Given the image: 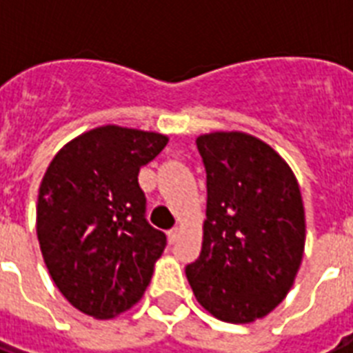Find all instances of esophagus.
<instances>
[{
  "label": "esophagus",
  "mask_w": 353,
  "mask_h": 353,
  "mask_svg": "<svg viewBox=\"0 0 353 353\" xmlns=\"http://www.w3.org/2000/svg\"><path fill=\"white\" fill-rule=\"evenodd\" d=\"M179 229H177V227H174V229H170V231H168V241H170V243H176L177 241V238H179Z\"/></svg>",
  "instance_id": "obj_1"
}]
</instances>
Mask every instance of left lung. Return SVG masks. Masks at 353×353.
<instances>
[{"instance_id": "obj_1", "label": "left lung", "mask_w": 353, "mask_h": 353, "mask_svg": "<svg viewBox=\"0 0 353 353\" xmlns=\"http://www.w3.org/2000/svg\"><path fill=\"white\" fill-rule=\"evenodd\" d=\"M207 172L201 254L187 265L198 302L225 323L265 317L295 282L306 218L296 177L269 144L243 132L196 139Z\"/></svg>"}]
</instances>
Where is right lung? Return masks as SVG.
<instances>
[{
  "instance_id": "obj_1",
  "label": "right lung",
  "mask_w": 353,
  "mask_h": 353,
  "mask_svg": "<svg viewBox=\"0 0 353 353\" xmlns=\"http://www.w3.org/2000/svg\"><path fill=\"white\" fill-rule=\"evenodd\" d=\"M166 143L163 133L108 124L69 141L47 166L36 207L43 262L90 317L113 319L141 301L165 251L137 177Z\"/></svg>"
}]
</instances>
